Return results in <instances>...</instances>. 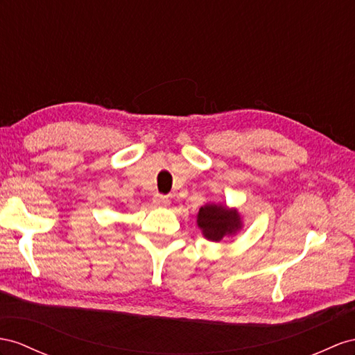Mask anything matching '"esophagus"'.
I'll use <instances>...</instances> for the list:
<instances>
[{
  "instance_id": "34e87169",
  "label": "esophagus",
  "mask_w": 355,
  "mask_h": 355,
  "mask_svg": "<svg viewBox=\"0 0 355 355\" xmlns=\"http://www.w3.org/2000/svg\"><path fill=\"white\" fill-rule=\"evenodd\" d=\"M153 204L157 205V207H166V205H169V198L166 195L157 193V195H154V198H153Z\"/></svg>"
}]
</instances>
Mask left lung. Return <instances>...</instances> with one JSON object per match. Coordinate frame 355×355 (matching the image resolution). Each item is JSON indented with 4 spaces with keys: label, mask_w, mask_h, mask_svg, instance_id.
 <instances>
[{
    "label": "left lung",
    "mask_w": 355,
    "mask_h": 355,
    "mask_svg": "<svg viewBox=\"0 0 355 355\" xmlns=\"http://www.w3.org/2000/svg\"><path fill=\"white\" fill-rule=\"evenodd\" d=\"M198 226L204 237L211 241H220L225 235H232L241 228L237 210H228L223 205L208 204L199 208Z\"/></svg>",
    "instance_id": "8db88e82"
}]
</instances>
